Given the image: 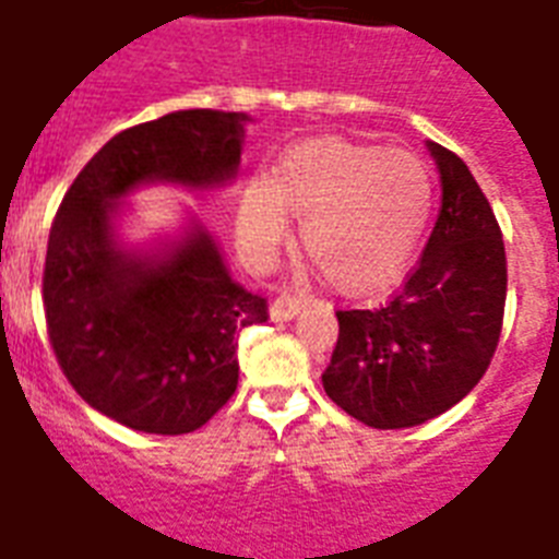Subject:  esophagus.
Instances as JSON below:
<instances>
[{
  "label": "esophagus",
  "instance_id": "esophagus-1",
  "mask_svg": "<svg viewBox=\"0 0 559 559\" xmlns=\"http://www.w3.org/2000/svg\"><path fill=\"white\" fill-rule=\"evenodd\" d=\"M302 308H306V300H302V297L280 294V297L271 302V308H267V314H271V320H276V323H283V320H294V317L300 314Z\"/></svg>",
  "mask_w": 559,
  "mask_h": 559
}]
</instances>
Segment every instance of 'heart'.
Wrapping results in <instances>:
<instances>
[{
	"label": "heart",
	"mask_w": 559,
	"mask_h": 559,
	"mask_svg": "<svg viewBox=\"0 0 559 559\" xmlns=\"http://www.w3.org/2000/svg\"><path fill=\"white\" fill-rule=\"evenodd\" d=\"M432 181L406 150L323 135L288 146L267 178L239 195L236 234L245 253L267 262L300 216V245L320 274L346 294L399 283L430 216Z\"/></svg>",
	"instance_id": "heart-1"
}]
</instances>
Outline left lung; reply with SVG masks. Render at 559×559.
I'll return each instance as SVG.
<instances>
[{
    "label": "left lung",
    "instance_id": "8db88e82",
    "mask_svg": "<svg viewBox=\"0 0 559 559\" xmlns=\"http://www.w3.org/2000/svg\"><path fill=\"white\" fill-rule=\"evenodd\" d=\"M441 207L424 257L386 306L337 311L341 337L323 390L374 430L448 413L488 369L506 311V245L488 199L459 155L427 141Z\"/></svg>",
    "mask_w": 559,
    "mask_h": 559
}]
</instances>
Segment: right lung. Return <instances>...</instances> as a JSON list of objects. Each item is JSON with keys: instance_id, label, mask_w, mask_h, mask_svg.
Listing matches in <instances>:
<instances>
[{"instance_id": "1", "label": "right lung", "mask_w": 559, "mask_h": 559, "mask_svg": "<svg viewBox=\"0 0 559 559\" xmlns=\"http://www.w3.org/2000/svg\"><path fill=\"white\" fill-rule=\"evenodd\" d=\"M245 111L181 109L123 129L80 169L48 236V337L78 395L155 436L199 430L239 383L236 337L267 306L230 276L199 213L129 242V195L155 185L213 193L242 164Z\"/></svg>"}]
</instances>
